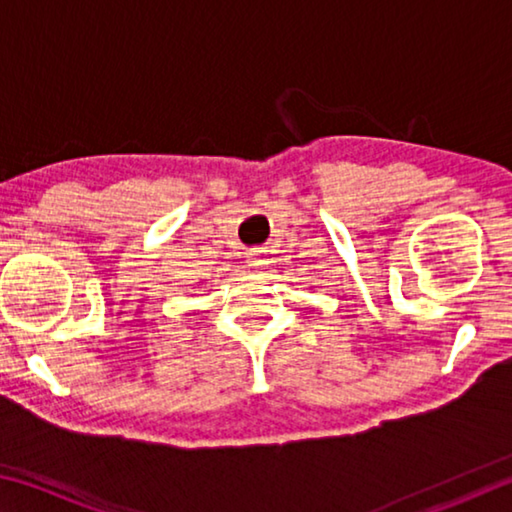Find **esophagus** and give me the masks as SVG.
I'll list each match as a JSON object with an SVG mask.
<instances>
[{"instance_id":"esophagus-1","label":"esophagus","mask_w":512,"mask_h":512,"mask_svg":"<svg viewBox=\"0 0 512 512\" xmlns=\"http://www.w3.org/2000/svg\"><path fill=\"white\" fill-rule=\"evenodd\" d=\"M248 255V266L250 268H262V266H266V259H264V255H262V250H250V253H246Z\"/></svg>"}]
</instances>
